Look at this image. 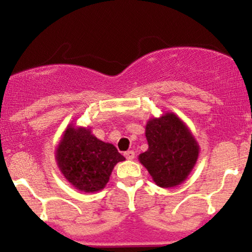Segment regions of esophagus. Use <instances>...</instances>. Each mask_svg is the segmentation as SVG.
<instances>
[{
    "mask_svg": "<svg viewBox=\"0 0 252 252\" xmlns=\"http://www.w3.org/2000/svg\"><path fill=\"white\" fill-rule=\"evenodd\" d=\"M124 156L126 158V160H134V158H135L134 150H128V152L124 153Z\"/></svg>",
    "mask_w": 252,
    "mask_h": 252,
    "instance_id": "1",
    "label": "esophagus"
}]
</instances>
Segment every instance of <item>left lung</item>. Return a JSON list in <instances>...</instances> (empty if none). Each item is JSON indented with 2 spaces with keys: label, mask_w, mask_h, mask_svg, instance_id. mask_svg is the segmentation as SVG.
I'll use <instances>...</instances> for the list:
<instances>
[{
  "label": "left lung",
  "mask_w": 252,
  "mask_h": 252,
  "mask_svg": "<svg viewBox=\"0 0 252 252\" xmlns=\"http://www.w3.org/2000/svg\"><path fill=\"white\" fill-rule=\"evenodd\" d=\"M148 150L138 156L153 180L163 189L187 179L198 160L199 146L187 126L173 112L152 118L146 126Z\"/></svg>",
  "instance_id": "1"
}]
</instances>
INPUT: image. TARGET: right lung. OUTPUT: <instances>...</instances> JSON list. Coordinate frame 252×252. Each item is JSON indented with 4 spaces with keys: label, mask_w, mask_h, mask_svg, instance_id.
<instances>
[{
    "label": "right lung",
    "mask_w": 252,
    "mask_h": 252,
    "mask_svg": "<svg viewBox=\"0 0 252 252\" xmlns=\"http://www.w3.org/2000/svg\"><path fill=\"white\" fill-rule=\"evenodd\" d=\"M60 172L73 187L86 193L103 189L112 169L126 160L116 147L91 134V129L68 126L57 148Z\"/></svg>",
    "instance_id": "right-lung-1"
}]
</instances>
